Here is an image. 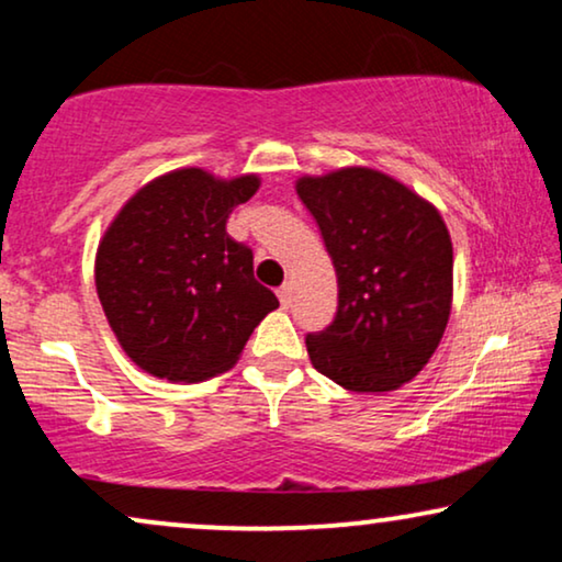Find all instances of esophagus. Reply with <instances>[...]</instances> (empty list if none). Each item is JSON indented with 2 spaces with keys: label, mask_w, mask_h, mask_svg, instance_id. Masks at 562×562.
Instances as JSON below:
<instances>
[{
  "label": "esophagus",
  "mask_w": 562,
  "mask_h": 562,
  "mask_svg": "<svg viewBox=\"0 0 562 562\" xmlns=\"http://www.w3.org/2000/svg\"><path fill=\"white\" fill-rule=\"evenodd\" d=\"M276 294H279V302H281L283 310H286V306L291 304V286H289V283H283V286L276 291Z\"/></svg>",
  "instance_id": "obj_1"
}]
</instances>
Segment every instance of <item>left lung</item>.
Here are the masks:
<instances>
[{
	"label": "left lung",
	"mask_w": 562,
	"mask_h": 562,
	"mask_svg": "<svg viewBox=\"0 0 562 562\" xmlns=\"http://www.w3.org/2000/svg\"><path fill=\"white\" fill-rule=\"evenodd\" d=\"M296 194L337 273V312L306 335L312 366L350 391H394L442 340L452 302V243L440 212L386 173L304 176Z\"/></svg>",
	"instance_id": "obj_1"
}]
</instances>
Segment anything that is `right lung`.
<instances>
[{
  "label": "right lung",
  "mask_w": 562,
  "mask_h": 562,
  "mask_svg": "<svg viewBox=\"0 0 562 562\" xmlns=\"http://www.w3.org/2000/svg\"><path fill=\"white\" fill-rule=\"evenodd\" d=\"M256 176L217 181L183 168L137 191L97 252V294L122 350L166 381H204L235 366L279 306L252 276V250L227 235Z\"/></svg>",
  "instance_id": "obj_1"
}]
</instances>
